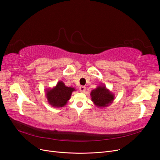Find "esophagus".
I'll return each mask as SVG.
<instances>
[{
	"instance_id": "1",
	"label": "esophagus",
	"mask_w": 160,
	"mask_h": 160,
	"mask_svg": "<svg viewBox=\"0 0 160 160\" xmlns=\"http://www.w3.org/2000/svg\"><path fill=\"white\" fill-rule=\"evenodd\" d=\"M85 90H86V88H85V86H81L79 88V91H80L81 93H84Z\"/></svg>"
}]
</instances>
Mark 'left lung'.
<instances>
[{
  "label": "left lung",
  "mask_w": 160,
  "mask_h": 160,
  "mask_svg": "<svg viewBox=\"0 0 160 160\" xmlns=\"http://www.w3.org/2000/svg\"><path fill=\"white\" fill-rule=\"evenodd\" d=\"M90 95L91 101L98 108H107L112 103L115 99V95L106 88L105 85H99L97 88L92 90Z\"/></svg>",
  "instance_id": "1"
}]
</instances>
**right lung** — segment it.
Masks as SVG:
<instances>
[{
	"instance_id": "right-lung-1",
	"label": "right lung",
	"mask_w": 160,
	"mask_h": 160,
	"mask_svg": "<svg viewBox=\"0 0 160 160\" xmlns=\"http://www.w3.org/2000/svg\"><path fill=\"white\" fill-rule=\"evenodd\" d=\"M76 91L74 88L66 86L63 82L61 81L52 88L46 89V98L52 107L62 108L68 102L72 91Z\"/></svg>"
}]
</instances>
